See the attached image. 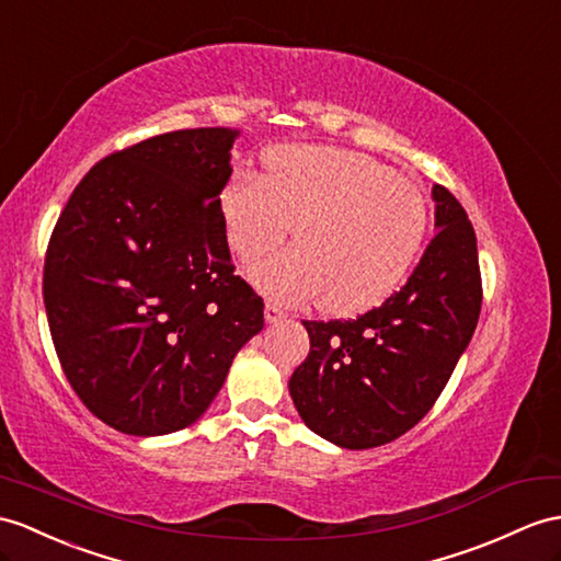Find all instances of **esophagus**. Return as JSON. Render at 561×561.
Returning a JSON list of instances; mask_svg holds the SVG:
<instances>
[{"mask_svg": "<svg viewBox=\"0 0 561 561\" xmlns=\"http://www.w3.org/2000/svg\"><path fill=\"white\" fill-rule=\"evenodd\" d=\"M264 317H266V321H268V323H278V321H283L285 317H288V311H285L278 302H266V307H264Z\"/></svg>", "mask_w": 561, "mask_h": 561, "instance_id": "esophagus-1", "label": "esophagus"}]
</instances>
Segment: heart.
<instances>
[{
    "instance_id": "heart-1",
    "label": "heart",
    "mask_w": 561,
    "mask_h": 561,
    "mask_svg": "<svg viewBox=\"0 0 561 561\" xmlns=\"http://www.w3.org/2000/svg\"><path fill=\"white\" fill-rule=\"evenodd\" d=\"M266 169L238 173L221 195L228 242L248 264L278 248L297 221L299 248L250 271L259 288L283 299L323 295L333 313L383 302L426 233L419 185L340 147H280Z\"/></svg>"
}]
</instances>
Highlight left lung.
<instances>
[{
	"mask_svg": "<svg viewBox=\"0 0 561 561\" xmlns=\"http://www.w3.org/2000/svg\"><path fill=\"white\" fill-rule=\"evenodd\" d=\"M433 197L438 233L398 293L357 319L302 321L309 354L290 378L293 402L340 447H378L414 428L476 331L483 283L473 226L445 185Z\"/></svg>",
	"mask_w": 561,
	"mask_h": 561,
	"instance_id": "8db88e82",
	"label": "left lung"
}]
</instances>
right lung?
Returning <instances> with one entry per match:
<instances>
[{"label":"right lung","mask_w":561,"mask_h":561,"mask_svg":"<svg viewBox=\"0 0 561 561\" xmlns=\"http://www.w3.org/2000/svg\"><path fill=\"white\" fill-rule=\"evenodd\" d=\"M238 138L185 128L118 149L85 173L51 230L43 297L54 350L80 402L121 433L197 421L264 328L218 199Z\"/></svg>","instance_id":"right-lung-1"}]
</instances>
